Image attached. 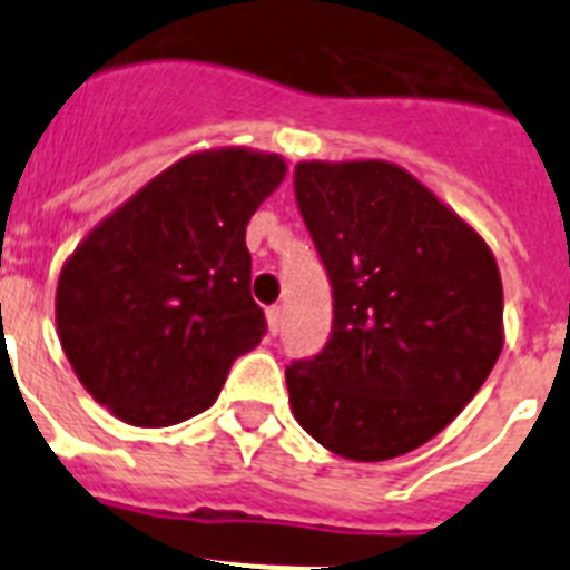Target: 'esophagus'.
I'll list each match as a JSON object with an SVG mask.
<instances>
[{
  "mask_svg": "<svg viewBox=\"0 0 570 570\" xmlns=\"http://www.w3.org/2000/svg\"><path fill=\"white\" fill-rule=\"evenodd\" d=\"M265 320H268V331L271 334H279V328H282V308L279 305H274V308H268L265 311Z\"/></svg>",
  "mask_w": 570,
  "mask_h": 570,
  "instance_id": "obj_1",
  "label": "esophagus"
}]
</instances>
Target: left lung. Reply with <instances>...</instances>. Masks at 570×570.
I'll return each mask as SVG.
<instances>
[{
  "label": "left lung",
  "instance_id": "1",
  "mask_svg": "<svg viewBox=\"0 0 570 570\" xmlns=\"http://www.w3.org/2000/svg\"><path fill=\"white\" fill-rule=\"evenodd\" d=\"M294 185L334 288V331L285 371L291 411L345 460H394L451 425L500 360V268L400 165L311 159Z\"/></svg>",
  "mask_w": 570,
  "mask_h": 570
}]
</instances>
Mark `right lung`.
Here are the masks:
<instances>
[{
	"label": "right lung",
	"mask_w": 570,
	"mask_h": 570,
	"mask_svg": "<svg viewBox=\"0 0 570 570\" xmlns=\"http://www.w3.org/2000/svg\"><path fill=\"white\" fill-rule=\"evenodd\" d=\"M288 174L279 154L183 156L65 259L57 331L73 374L116 420L165 428L210 407L265 334L245 228Z\"/></svg>",
	"instance_id": "1"
}]
</instances>
